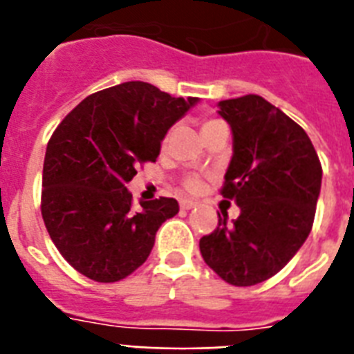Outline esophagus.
I'll return each mask as SVG.
<instances>
[{"label":"esophagus","mask_w":354,"mask_h":354,"mask_svg":"<svg viewBox=\"0 0 354 354\" xmlns=\"http://www.w3.org/2000/svg\"><path fill=\"white\" fill-rule=\"evenodd\" d=\"M198 205V202H194V200H187V198H183L182 202H180V207L182 209H193V207H196Z\"/></svg>","instance_id":"1"}]
</instances>
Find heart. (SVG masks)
<instances>
[{"label": "heart", "instance_id": "heart-1", "mask_svg": "<svg viewBox=\"0 0 354 354\" xmlns=\"http://www.w3.org/2000/svg\"><path fill=\"white\" fill-rule=\"evenodd\" d=\"M211 122H216V121H209V122H205V124H211ZM205 124H204V127H205ZM185 185H187L189 191H198L200 180H198V178H189L187 182H185Z\"/></svg>", "mask_w": 354, "mask_h": 354}]
</instances>
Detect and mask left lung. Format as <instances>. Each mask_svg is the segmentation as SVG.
I'll use <instances>...</instances> for the list:
<instances>
[{
	"label": "left lung",
	"mask_w": 354,
	"mask_h": 354,
	"mask_svg": "<svg viewBox=\"0 0 354 354\" xmlns=\"http://www.w3.org/2000/svg\"><path fill=\"white\" fill-rule=\"evenodd\" d=\"M233 133L224 198L241 215L200 239L205 264L235 286L275 275L307 241L322 189V163L307 132L259 95L218 102Z\"/></svg>",
	"instance_id": "1"
}]
</instances>
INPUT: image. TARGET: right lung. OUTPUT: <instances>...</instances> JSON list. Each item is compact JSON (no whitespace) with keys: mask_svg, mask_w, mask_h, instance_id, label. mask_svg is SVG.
Here are the masks:
<instances>
[{"mask_svg":"<svg viewBox=\"0 0 354 354\" xmlns=\"http://www.w3.org/2000/svg\"><path fill=\"white\" fill-rule=\"evenodd\" d=\"M198 102L141 80L86 97L47 143L41 216L62 257L97 283L124 279L147 261L174 198L132 205L127 183L156 161L169 128Z\"/></svg>","mask_w":354,"mask_h":354,"instance_id":"obj_1","label":"right lung"}]
</instances>
